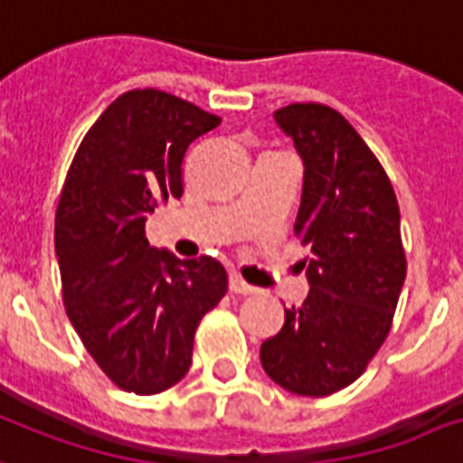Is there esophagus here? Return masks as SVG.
<instances>
[{
	"mask_svg": "<svg viewBox=\"0 0 463 463\" xmlns=\"http://www.w3.org/2000/svg\"><path fill=\"white\" fill-rule=\"evenodd\" d=\"M228 287H231L232 294H242V296L255 294V287H250L245 279L240 277L238 271H232L231 274V279H228Z\"/></svg>",
	"mask_w": 463,
	"mask_h": 463,
	"instance_id": "obj_1",
	"label": "esophagus"
}]
</instances>
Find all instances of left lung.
I'll return each instance as SVG.
<instances>
[{
  "label": "left lung",
  "mask_w": 463,
  "mask_h": 463,
  "mask_svg": "<svg viewBox=\"0 0 463 463\" xmlns=\"http://www.w3.org/2000/svg\"><path fill=\"white\" fill-rule=\"evenodd\" d=\"M274 118L303 160L294 235L310 247V291L262 342L271 381L330 396L366 372L391 333L405 281L401 211L391 179L352 123L326 104H288Z\"/></svg>",
  "instance_id": "obj_1"
}]
</instances>
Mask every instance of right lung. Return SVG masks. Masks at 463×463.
Segmentation results:
<instances>
[{"instance_id":"right-lung-1","label":"right lung","mask_w":463,"mask_h":463,"mask_svg":"<svg viewBox=\"0 0 463 463\" xmlns=\"http://www.w3.org/2000/svg\"><path fill=\"white\" fill-rule=\"evenodd\" d=\"M221 123L160 90L106 106L67 169L55 213V255L70 323L116 386L153 396L184 379L201 317L228 291L213 257L155 250L146 221L184 192L182 162Z\"/></svg>"}]
</instances>
